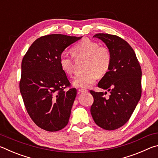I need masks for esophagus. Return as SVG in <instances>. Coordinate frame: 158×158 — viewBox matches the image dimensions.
Instances as JSON below:
<instances>
[{"label": "esophagus", "mask_w": 158, "mask_h": 158, "mask_svg": "<svg viewBox=\"0 0 158 158\" xmlns=\"http://www.w3.org/2000/svg\"><path fill=\"white\" fill-rule=\"evenodd\" d=\"M79 91L80 93H84V92H87V90L85 89H79Z\"/></svg>", "instance_id": "34e87169"}]
</instances>
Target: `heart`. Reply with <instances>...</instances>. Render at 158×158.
<instances>
[{
  "label": "heart",
  "mask_w": 158,
  "mask_h": 158,
  "mask_svg": "<svg viewBox=\"0 0 158 158\" xmlns=\"http://www.w3.org/2000/svg\"><path fill=\"white\" fill-rule=\"evenodd\" d=\"M72 55L75 58L86 59L85 69L86 72L77 75L73 84L78 87L86 88L93 84L98 78L107 73L111 63V53L105 45H99L97 42L84 39L71 49ZM60 65L68 75H73L74 67L73 58L61 56Z\"/></svg>",
  "instance_id": "b5f03b06"
}]
</instances>
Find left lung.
Listing matches in <instances>:
<instances>
[{"label": "left lung", "mask_w": 158, "mask_h": 158, "mask_svg": "<svg viewBox=\"0 0 158 158\" xmlns=\"http://www.w3.org/2000/svg\"><path fill=\"white\" fill-rule=\"evenodd\" d=\"M111 53L109 71L98 83V87L110 92L90 90L94 101L90 113L96 124L106 130L122 127L129 121L141 95V69L135 52L121 37L107 33L95 34Z\"/></svg>", "instance_id": "1"}]
</instances>
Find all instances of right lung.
<instances>
[{"mask_svg":"<svg viewBox=\"0 0 158 158\" xmlns=\"http://www.w3.org/2000/svg\"><path fill=\"white\" fill-rule=\"evenodd\" d=\"M77 37L52 34L37 39L21 62L19 89L31 118L37 126L49 132L62 130L68 123L77 95L75 88L60 65L66 47Z\"/></svg>","mask_w":158,"mask_h":158,"instance_id":"add662e5","label":"right lung"}]
</instances>
